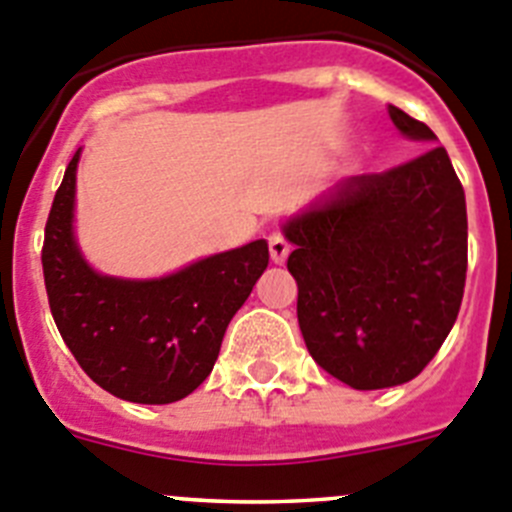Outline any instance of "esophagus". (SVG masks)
I'll return each instance as SVG.
<instances>
[{
    "mask_svg": "<svg viewBox=\"0 0 512 512\" xmlns=\"http://www.w3.org/2000/svg\"><path fill=\"white\" fill-rule=\"evenodd\" d=\"M267 247H270V257H273L275 265H283L290 255V242L280 232H273L267 237Z\"/></svg>",
    "mask_w": 512,
    "mask_h": 512,
    "instance_id": "34e87169",
    "label": "esophagus"
}]
</instances>
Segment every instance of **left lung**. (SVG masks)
<instances>
[{"mask_svg": "<svg viewBox=\"0 0 512 512\" xmlns=\"http://www.w3.org/2000/svg\"><path fill=\"white\" fill-rule=\"evenodd\" d=\"M413 140L426 124L390 107ZM296 250L303 342L354 390L421 375L457 321L467 280V204L444 147L382 173L339 183L319 206L285 224Z\"/></svg>", "mask_w": 512, "mask_h": 512, "instance_id": "left-lung-1", "label": "left lung"}]
</instances>
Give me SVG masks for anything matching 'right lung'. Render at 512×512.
<instances>
[{"mask_svg":"<svg viewBox=\"0 0 512 512\" xmlns=\"http://www.w3.org/2000/svg\"><path fill=\"white\" fill-rule=\"evenodd\" d=\"M73 155L45 222L53 321L81 370L130 403H176L214 370L224 331L270 262L262 239L160 280L96 275L73 242Z\"/></svg>","mask_w":512,"mask_h":512,"instance_id":"right-lung-1","label":"right lung"}]
</instances>
